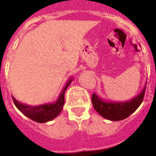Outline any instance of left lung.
Here are the masks:
<instances>
[{"mask_svg": "<svg viewBox=\"0 0 156 156\" xmlns=\"http://www.w3.org/2000/svg\"><path fill=\"white\" fill-rule=\"evenodd\" d=\"M146 84L142 91L136 97L124 102L104 101L96 93L92 95L93 108L102 117L111 121H120L126 119L139 108L143 102Z\"/></svg>", "mask_w": 156, "mask_h": 156, "instance_id": "obj_1", "label": "left lung"}]
</instances>
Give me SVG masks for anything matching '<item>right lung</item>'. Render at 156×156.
I'll return each mask as SVG.
<instances>
[{
	"label": "right lung",
	"instance_id": "add662e5",
	"mask_svg": "<svg viewBox=\"0 0 156 156\" xmlns=\"http://www.w3.org/2000/svg\"><path fill=\"white\" fill-rule=\"evenodd\" d=\"M72 78H70L67 81L66 86H64L61 93L59 94V97H58L57 101L55 103L41 104L38 106H29V105L20 102L12 97L13 102L16 108H18L24 115L30 119L31 120L39 123L49 122L57 117L59 113L61 112V111L63 110V107L64 105L65 91L67 90L70 82H72Z\"/></svg>",
	"mask_w": 156,
	"mask_h": 156
}]
</instances>
